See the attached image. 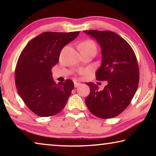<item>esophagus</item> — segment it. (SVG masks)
Wrapping results in <instances>:
<instances>
[{"instance_id": "esophagus-1", "label": "esophagus", "mask_w": 156, "mask_h": 156, "mask_svg": "<svg viewBox=\"0 0 156 156\" xmlns=\"http://www.w3.org/2000/svg\"><path fill=\"white\" fill-rule=\"evenodd\" d=\"M80 84H81L80 83H78V82H76V81L74 82V87H78L80 86Z\"/></svg>"}]
</instances>
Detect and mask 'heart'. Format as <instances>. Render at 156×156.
I'll list each match as a JSON object with an SVG mask.
<instances>
[{
	"mask_svg": "<svg viewBox=\"0 0 156 156\" xmlns=\"http://www.w3.org/2000/svg\"><path fill=\"white\" fill-rule=\"evenodd\" d=\"M79 48L80 49H94L96 51V44L94 43V41H90V40H87V41H85L83 42V43L80 44V45H79ZM80 73L81 74H83L84 73V70H80Z\"/></svg>",
	"mask_w": 156,
	"mask_h": 156,
	"instance_id": "obj_1",
	"label": "heart"
}]
</instances>
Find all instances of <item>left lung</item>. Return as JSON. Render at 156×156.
<instances>
[{
  "label": "left lung",
  "instance_id": "8db88e82",
  "mask_svg": "<svg viewBox=\"0 0 156 156\" xmlns=\"http://www.w3.org/2000/svg\"><path fill=\"white\" fill-rule=\"evenodd\" d=\"M96 39L102 49V64L96 80L107 81L103 90L86 83L90 93L85 103L91 113L102 119L114 118L130 104L138 87L140 73L135 53L127 42L110 31H84Z\"/></svg>",
  "mask_w": 156,
  "mask_h": 156
}]
</instances>
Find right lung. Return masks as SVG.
I'll list each match as a JSON object with an SVG mask.
<instances>
[{"label": "right lung", "mask_w": 156, "mask_h": 156, "mask_svg": "<svg viewBox=\"0 0 156 156\" xmlns=\"http://www.w3.org/2000/svg\"><path fill=\"white\" fill-rule=\"evenodd\" d=\"M79 33L43 32L31 39L20 54L15 69L16 86L26 106L37 115H56L67 104L73 82L67 79L56 84L51 69L58 62L62 49Z\"/></svg>", "instance_id": "add662e5"}]
</instances>
